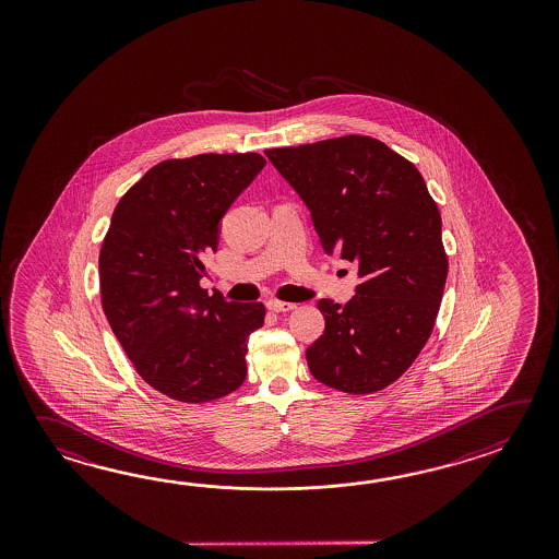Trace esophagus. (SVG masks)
Here are the masks:
<instances>
[{"label": "esophagus", "mask_w": 559, "mask_h": 559, "mask_svg": "<svg viewBox=\"0 0 559 559\" xmlns=\"http://www.w3.org/2000/svg\"><path fill=\"white\" fill-rule=\"evenodd\" d=\"M267 309H272L275 313H282V311H292L296 309V304H289V301H277V299H270L267 301Z\"/></svg>", "instance_id": "obj_1"}]
</instances>
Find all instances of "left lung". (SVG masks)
<instances>
[{"label": "left lung", "mask_w": 559, "mask_h": 559, "mask_svg": "<svg viewBox=\"0 0 559 559\" xmlns=\"http://www.w3.org/2000/svg\"><path fill=\"white\" fill-rule=\"evenodd\" d=\"M265 155L308 205L323 251L357 265L356 296L318 301L325 330L306 352L309 371L340 392H380L416 361L440 311V210L417 167L368 135Z\"/></svg>", "instance_id": "left-lung-1"}]
</instances>
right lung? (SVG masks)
<instances>
[{
  "label": "right lung",
  "mask_w": 559,
  "mask_h": 559,
  "mask_svg": "<svg viewBox=\"0 0 559 559\" xmlns=\"http://www.w3.org/2000/svg\"><path fill=\"white\" fill-rule=\"evenodd\" d=\"M260 154H202L152 167L119 200L99 251L102 308L145 383L183 404L236 392L260 301L207 296L200 280L219 222L262 171Z\"/></svg>",
  "instance_id": "obj_1"
}]
</instances>
